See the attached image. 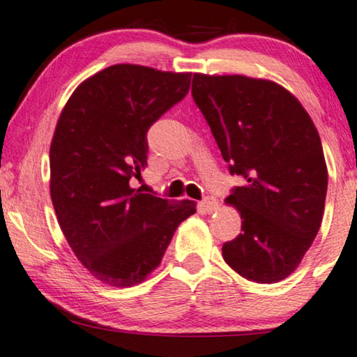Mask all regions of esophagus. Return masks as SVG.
<instances>
[{"instance_id":"esophagus-1","label":"esophagus","mask_w":357,"mask_h":357,"mask_svg":"<svg viewBox=\"0 0 357 357\" xmlns=\"http://www.w3.org/2000/svg\"><path fill=\"white\" fill-rule=\"evenodd\" d=\"M202 206H203V209H204V211H206V213H214V211H216V209L219 208V202H218L216 198L208 197V198L203 199Z\"/></svg>"}]
</instances>
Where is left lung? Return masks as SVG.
I'll return each instance as SVG.
<instances>
[{
  "mask_svg": "<svg viewBox=\"0 0 357 357\" xmlns=\"http://www.w3.org/2000/svg\"><path fill=\"white\" fill-rule=\"evenodd\" d=\"M192 96L229 170L243 178L227 204L242 234L224 261L248 281L271 284L299 266L324 218L328 170L310 115L284 87L242 75H193Z\"/></svg>",
  "mask_w": 357,
  "mask_h": 357,
  "instance_id": "left-lung-1",
  "label": "left lung"
}]
</instances>
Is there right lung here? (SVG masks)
<instances>
[{
  "mask_svg": "<svg viewBox=\"0 0 357 357\" xmlns=\"http://www.w3.org/2000/svg\"><path fill=\"white\" fill-rule=\"evenodd\" d=\"M190 73L114 65L68 99L50 146L58 224L87 271L114 287L139 284L160 265L175 229L197 211L130 187L148 159L146 133L188 94Z\"/></svg>",
  "mask_w": 357,
  "mask_h": 357,
  "instance_id": "right-lung-1",
  "label": "right lung"
}]
</instances>
